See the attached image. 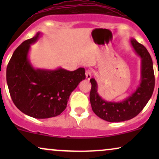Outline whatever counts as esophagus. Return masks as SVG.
Returning a JSON list of instances; mask_svg holds the SVG:
<instances>
[{
	"label": "esophagus",
	"instance_id": "esophagus-1",
	"mask_svg": "<svg viewBox=\"0 0 159 159\" xmlns=\"http://www.w3.org/2000/svg\"><path fill=\"white\" fill-rule=\"evenodd\" d=\"M85 75H86V78H87V80H90L91 77H92V73H91V72L90 70L86 71Z\"/></svg>",
	"mask_w": 159,
	"mask_h": 159
}]
</instances>
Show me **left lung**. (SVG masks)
I'll return each mask as SVG.
<instances>
[{
    "label": "left lung",
    "mask_w": 159,
    "mask_h": 159,
    "mask_svg": "<svg viewBox=\"0 0 159 159\" xmlns=\"http://www.w3.org/2000/svg\"><path fill=\"white\" fill-rule=\"evenodd\" d=\"M130 43L140 58V81L136 90L123 101H106L99 96L95 78L90 80V101L93 111L98 117L111 123H119L134 118L143 109L152 96L155 87L153 63L150 54L134 38Z\"/></svg>",
    "instance_id": "1"
}]
</instances>
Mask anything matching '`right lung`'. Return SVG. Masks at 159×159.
I'll use <instances>...</instances> for the list:
<instances>
[{"instance_id":"right-lung-1","label":"right lung","mask_w":159,"mask_h":159,"mask_svg":"<svg viewBox=\"0 0 159 159\" xmlns=\"http://www.w3.org/2000/svg\"><path fill=\"white\" fill-rule=\"evenodd\" d=\"M38 32L16 49L7 67V83L15 105L25 114L36 119L60 115L66 107L72 92L82 80L85 70L34 68L29 58L30 45L42 36Z\"/></svg>"}]
</instances>
